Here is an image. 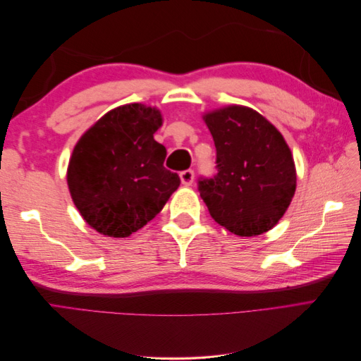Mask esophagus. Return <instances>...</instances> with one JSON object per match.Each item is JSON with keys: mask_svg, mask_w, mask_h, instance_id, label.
<instances>
[{"mask_svg": "<svg viewBox=\"0 0 361 361\" xmlns=\"http://www.w3.org/2000/svg\"><path fill=\"white\" fill-rule=\"evenodd\" d=\"M180 180L185 187H190V185L194 182V171L191 169L180 171Z\"/></svg>", "mask_w": 361, "mask_h": 361, "instance_id": "esophagus-1", "label": "esophagus"}]
</instances>
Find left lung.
Returning a JSON list of instances; mask_svg holds the SVG:
<instances>
[{"label":"left lung","mask_w":361,"mask_h":361,"mask_svg":"<svg viewBox=\"0 0 361 361\" xmlns=\"http://www.w3.org/2000/svg\"><path fill=\"white\" fill-rule=\"evenodd\" d=\"M216 149V174L200 178L214 220L238 236L268 232L285 215L297 171L285 138L251 108L231 105L203 116Z\"/></svg>","instance_id":"1"}]
</instances>
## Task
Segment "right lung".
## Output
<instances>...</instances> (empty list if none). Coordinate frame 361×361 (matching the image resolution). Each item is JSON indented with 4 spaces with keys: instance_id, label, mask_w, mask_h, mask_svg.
I'll return each mask as SVG.
<instances>
[{
    "instance_id": "add662e5",
    "label": "right lung",
    "mask_w": 361,
    "mask_h": 361,
    "mask_svg": "<svg viewBox=\"0 0 361 361\" xmlns=\"http://www.w3.org/2000/svg\"><path fill=\"white\" fill-rule=\"evenodd\" d=\"M157 108L128 104L108 111L76 143L68 167L72 200L96 232L126 238L161 212L178 190L164 167L167 150L154 134Z\"/></svg>"
}]
</instances>
